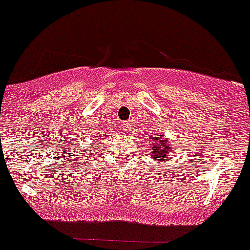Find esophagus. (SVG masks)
<instances>
[{
  "label": "esophagus",
  "mask_w": 250,
  "mask_h": 250,
  "mask_svg": "<svg viewBox=\"0 0 250 250\" xmlns=\"http://www.w3.org/2000/svg\"><path fill=\"white\" fill-rule=\"evenodd\" d=\"M122 126H123V128H124L125 132H127V131H130V128H131V123L124 122V123H123V124H122Z\"/></svg>",
  "instance_id": "34e87169"
}]
</instances>
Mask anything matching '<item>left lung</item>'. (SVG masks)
Returning <instances> with one entry per match:
<instances>
[{
    "label": "left lung",
    "mask_w": 250,
    "mask_h": 250,
    "mask_svg": "<svg viewBox=\"0 0 250 250\" xmlns=\"http://www.w3.org/2000/svg\"><path fill=\"white\" fill-rule=\"evenodd\" d=\"M159 140V145L157 142L154 143V146L152 147V155L154 159L157 160H164V158H167L170 150H171V147L169 146L167 140H163V138L158 137Z\"/></svg>",
    "instance_id": "left-lung-1"
}]
</instances>
